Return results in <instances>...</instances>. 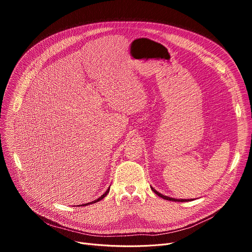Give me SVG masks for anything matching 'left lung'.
I'll return each instance as SVG.
<instances>
[{"label": "left lung", "instance_id": "1", "mask_svg": "<svg viewBox=\"0 0 252 252\" xmlns=\"http://www.w3.org/2000/svg\"><path fill=\"white\" fill-rule=\"evenodd\" d=\"M151 189H152V191L155 193V194H157L158 196L159 197H161V198H163V199H165V200H170V201H178V202H185V201H189L190 199H176V198H170V197H168V196H164V195H162L161 193H159V192H157L154 188H152L151 187Z\"/></svg>", "mask_w": 252, "mask_h": 252}]
</instances>
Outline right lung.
Returning a JSON list of instances; mask_svg holds the SVG:
<instances>
[{
    "label": "right lung",
    "mask_w": 252,
    "mask_h": 252,
    "mask_svg": "<svg viewBox=\"0 0 252 252\" xmlns=\"http://www.w3.org/2000/svg\"><path fill=\"white\" fill-rule=\"evenodd\" d=\"M109 190H110V187L107 189V190H106V192L101 196V197H99L98 198V199H96V200H94V201H92V202H89V203H85V204H83V205H81V206H85V205H89V204H93V203H96V202H98V201H100V200H102L103 199V198L106 196V195H107L108 194V192H109Z\"/></svg>",
    "instance_id": "add662e5"
}]
</instances>
